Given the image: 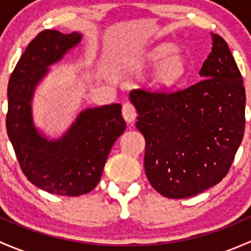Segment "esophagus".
Here are the masks:
<instances>
[{
  "mask_svg": "<svg viewBox=\"0 0 251 251\" xmlns=\"http://www.w3.org/2000/svg\"><path fill=\"white\" fill-rule=\"evenodd\" d=\"M123 116L126 120V123L131 124L135 121L136 116H137V110H136L135 105L130 102L124 103L123 105Z\"/></svg>",
  "mask_w": 251,
  "mask_h": 251,
  "instance_id": "34e87169",
  "label": "esophagus"
}]
</instances>
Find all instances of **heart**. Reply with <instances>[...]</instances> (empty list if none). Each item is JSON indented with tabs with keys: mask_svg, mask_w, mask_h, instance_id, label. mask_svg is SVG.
<instances>
[{
	"mask_svg": "<svg viewBox=\"0 0 251 251\" xmlns=\"http://www.w3.org/2000/svg\"><path fill=\"white\" fill-rule=\"evenodd\" d=\"M159 62L155 72H154V83L159 86H169L176 82L178 78L183 76L186 70V63L183 57L177 50L168 45L154 48L148 54V62Z\"/></svg>",
	"mask_w": 251,
	"mask_h": 251,
	"instance_id": "b5f03b06",
	"label": "heart"
}]
</instances>
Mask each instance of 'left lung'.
I'll return each instance as SVG.
<instances>
[{
  "label": "left lung",
  "mask_w": 251,
  "mask_h": 251,
  "mask_svg": "<svg viewBox=\"0 0 251 251\" xmlns=\"http://www.w3.org/2000/svg\"><path fill=\"white\" fill-rule=\"evenodd\" d=\"M201 80L176 91L136 88L144 170L161 196L193 197L228 174L245 128V88L227 42L212 34Z\"/></svg>",
  "instance_id": "1"
}]
</instances>
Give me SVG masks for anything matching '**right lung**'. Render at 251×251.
Masks as SVG:
<instances>
[{"mask_svg":"<svg viewBox=\"0 0 251 251\" xmlns=\"http://www.w3.org/2000/svg\"><path fill=\"white\" fill-rule=\"evenodd\" d=\"M77 32L64 35L44 30L17 63L8 82L6 127L23 174L52 194L78 197L100 182L114 142L125 131L121 104L86 109L58 141H47L35 128L31 102L35 86L70 48L80 42Z\"/></svg>","mask_w":251,"mask_h":251,"instance_id":"add662e5","label":"right lung"}]
</instances>
